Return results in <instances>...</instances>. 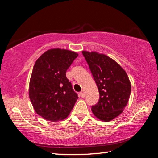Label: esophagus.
<instances>
[{
	"label": "esophagus",
	"mask_w": 158,
	"mask_h": 158,
	"mask_svg": "<svg viewBox=\"0 0 158 158\" xmlns=\"http://www.w3.org/2000/svg\"><path fill=\"white\" fill-rule=\"evenodd\" d=\"M80 95H81L82 98H84L85 97V92H84V90H81V91L80 92Z\"/></svg>",
	"instance_id": "obj_1"
}]
</instances>
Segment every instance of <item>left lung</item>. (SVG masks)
Masks as SVG:
<instances>
[{"label":"left lung","instance_id":"left-lung-1","mask_svg":"<svg viewBox=\"0 0 158 158\" xmlns=\"http://www.w3.org/2000/svg\"><path fill=\"white\" fill-rule=\"evenodd\" d=\"M97 84L100 99L91 108L100 121L109 122L118 116L127 106L131 83L122 67L110 57L96 52L83 51Z\"/></svg>","mask_w":158,"mask_h":158}]
</instances>
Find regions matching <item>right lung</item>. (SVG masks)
I'll return each instance as SVG.
<instances>
[{"instance_id": "1", "label": "right lung", "mask_w": 158, "mask_h": 158, "mask_svg": "<svg viewBox=\"0 0 158 158\" xmlns=\"http://www.w3.org/2000/svg\"><path fill=\"white\" fill-rule=\"evenodd\" d=\"M78 53L59 49L47 50L33 66L29 98L36 113L47 121L57 122L65 119L78 99L66 71Z\"/></svg>"}]
</instances>
